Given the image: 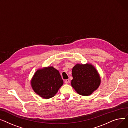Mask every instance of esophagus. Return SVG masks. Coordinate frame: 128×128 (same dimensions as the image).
Returning <instances> with one entry per match:
<instances>
[{"label": "esophagus", "instance_id": "esophagus-1", "mask_svg": "<svg viewBox=\"0 0 128 128\" xmlns=\"http://www.w3.org/2000/svg\"><path fill=\"white\" fill-rule=\"evenodd\" d=\"M64 82H65V83H66V84H68V83H69L70 80H69V79H66V80H65Z\"/></svg>", "mask_w": 128, "mask_h": 128}]
</instances>
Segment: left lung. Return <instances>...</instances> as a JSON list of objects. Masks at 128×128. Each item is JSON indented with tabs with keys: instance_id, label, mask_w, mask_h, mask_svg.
<instances>
[{
	"instance_id": "obj_1",
	"label": "left lung",
	"mask_w": 128,
	"mask_h": 128,
	"mask_svg": "<svg viewBox=\"0 0 128 128\" xmlns=\"http://www.w3.org/2000/svg\"><path fill=\"white\" fill-rule=\"evenodd\" d=\"M71 84L76 92L83 96L91 95L101 84L100 74L91 64H77L72 69Z\"/></svg>"
}]
</instances>
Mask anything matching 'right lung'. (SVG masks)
Here are the masks:
<instances>
[{
  "label": "right lung",
  "instance_id": "add662e5",
  "mask_svg": "<svg viewBox=\"0 0 128 128\" xmlns=\"http://www.w3.org/2000/svg\"><path fill=\"white\" fill-rule=\"evenodd\" d=\"M33 90L44 99L53 97L64 84L58 70L52 66H46L38 69L32 80Z\"/></svg>",
  "mask_w": 128,
  "mask_h": 128
}]
</instances>
